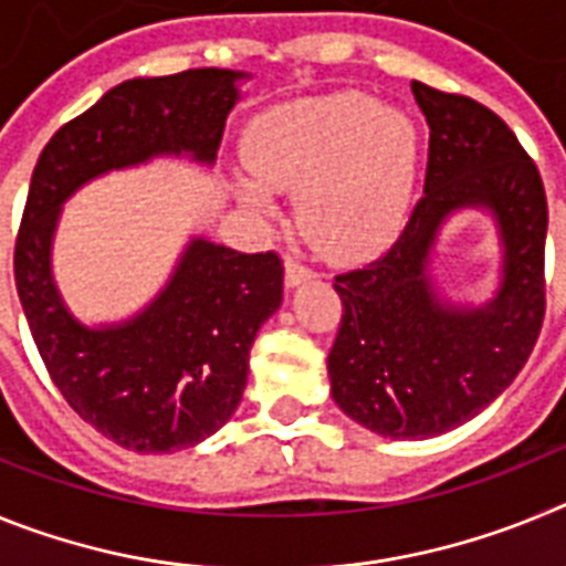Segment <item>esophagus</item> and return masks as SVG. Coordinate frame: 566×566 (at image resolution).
I'll return each instance as SVG.
<instances>
[{
	"label": "esophagus",
	"mask_w": 566,
	"mask_h": 566,
	"mask_svg": "<svg viewBox=\"0 0 566 566\" xmlns=\"http://www.w3.org/2000/svg\"><path fill=\"white\" fill-rule=\"evenodd\" d=\"M314 277V269H308L306 263L300 258H286V286L294 289L300 283H306V280Z\"/></svg>",
	"instance_id": "obj_1"
}]
</instances>
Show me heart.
I'll use <instances>...</instances> for the list:
<instances>
[{
	"instance_id": "b5f03b06",
	"label": "heart",
	"mask_w": 566,
	"mask_h": 566,
	"mask_svg": "<svg viewBox=\"0 0 566 566\" xmlns=\"http://www.w3.org/2000/svg\"><path fill=\"white\" fill-rule=\"evenodd\" d=\"M243 158L258 181L297 192L300 227L334 258L379 252L402 232L417 133L371 96L337 93L269 113L249 129ZM238 195L254 212H274L258 184L238 181Z\"/></svg>"
}]
</instances>
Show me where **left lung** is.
Segmentation results:
<instances>
[{"mask_svg":"<svg viewBox=\"0 0 566 566\" xmlns=\"http://www.w3.org/2000/svg\"><path fill=\"white\" fill-rule=\"evenodd\" d=\"M431 127L424 195L382 258L334 277L343 319L328 354L332 397L391 439H428L484 411L527 363L544 323L547 198L536 164L493 109L411 82ZM488 208L503 240L497 294L453 307L430 280L438 229Z\"/></svg>","mask_w":566,"mask_h":566,"instance_id":"1","label":"left lung"}]
</instances>
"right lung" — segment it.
<instances>
[{
    "label": "right lung",
    "mask_w": 566,
    "mask_h": 566,
    "mask_svg": "<svg viewBox=\"0 0 566 566\" xmlns=\"http://www.w3.org/2000/svg\"><path fill=\"white\" fill-rule=\"evenodd\" d=\"M240 78L218 67L129 78L50 138L30 178L13 252L30 334L70 408L127 451H181L229 422L254 337L283 303V260L192 238L147 308L90 328L64 306L50 266L62 203L158 155L214 164Z\"/></svg>",
    "instance_id": "right-lung-1"
}]
</instances>
